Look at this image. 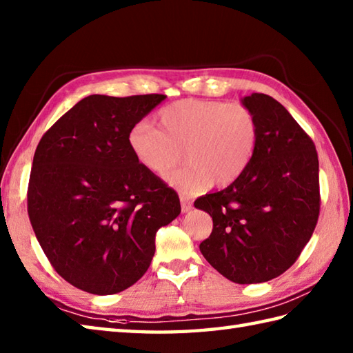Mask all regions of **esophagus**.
I'll list each match as a JSON object with an SVG mask.
<instances>
[{
	"instance_id": "1",
	"label": "esophagus",
	"mask_w": 353,
	"mask_h": 353,
	"mask_svg": "<svg viewBox=\"0 0 353 353\" xmlns=\"http://www.w3.org/2000/svg\"><path fill=\"white\" fill-rule=\"evenodd\" d=\"M181 201H182V212H190L192 209V203L190 201V199L186 196H181Z\"/></svg>"
}]
</instances>
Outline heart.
Masks as SVG:
<instances>
[{
	"label": "heart",
	"instance_id": "heart-1",
	"mask_svg": "<svg viewBox=\"0 0 353 353\" xmlns=\"http://www.w3.org/2000/svg\"><path fill=\"white\" fill-rule=\"evenodd\" d=\"M161 129L147 121L134 124L129 147L141 167L163 176L182 161L185 167L170 172L167 182L183 196L215 186H229L250 167L259 144V124L241 103L181 100L157 115Z\"/></svg>",
	"mask_w": 353,
	"mask_h": 353
}]
</instances>
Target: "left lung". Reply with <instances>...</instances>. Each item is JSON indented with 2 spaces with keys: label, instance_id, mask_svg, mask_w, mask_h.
Here are the masks:
<instances>
[{
  "label": "left lung",
  "instance_id": "left-lung-1",
  "mask_svg": "<svg viewBox=\"0 0 353 353\" xmlns=\"http://www.w3.org/2000/svg\"><path fill=\"white\" fill-rule=\"evenodd\" d=\"M259 124V144L236 182L194 201L212 216L200 252L235 283L281 276L301 256L319 220L316 145L279 101L265 94L241 100Z\"/></svg>",
  "mask_w": 353,
  "mask_h": 353
}]
</instances>
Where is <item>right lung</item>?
<instances>
[{
	"mask_svg": "<svg viewBox=\"0 0 353 353\" xmlns=\"http://www.w3.org/2000/svg\"><path fill=\"white\" fill-rule=\"evenodd\" d=\"M167 97L80 100L45 132L27 209L52 268L79 290L108 296L138 282L156 232L181 214L177 192L134 159L129 133Z\"/></svg>",
	"mask_w": 353,
	"mask_h": 353,
	"instance_id": "1",
	"label": "right lung"
}]
</instances>
